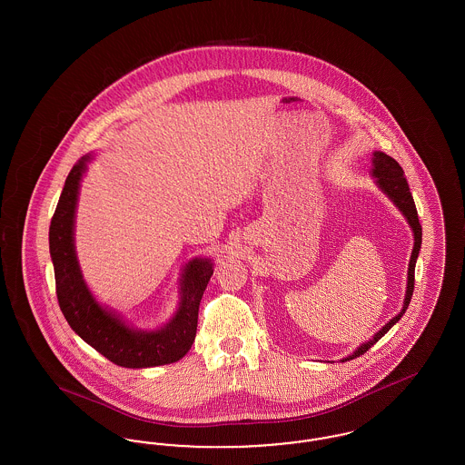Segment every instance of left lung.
<instances>
[{
  "label": "left lung",
  "instance_id": "1",
  "mask_svg": "<svg viewBox=\"0 0 465 465\" xmlns=\"http://www.w3.org/2000/svg\"><path fill=\"white\" fill-rule=\"evenodd\" d=\"M371 174L376 177V184L380 186V190L392 200L396 203L399 211L404 214V218L410 223L411 230H413V251H411V258H410V266H408V284H406V296H404V305L399 312L396 317H392L380 331L375 332V336L362 343L354 354L345 357L341 362L345 361H351L355 359L359 355L368 352L376 341L389 331L399 319L402 317V313L408 309L410 302H411V296H413V289H415V265H417V258H419V251H420L421 245V224L419 222V213H417V207H415V202L411 197V192H410V186H408V181L404 177V171L402 167L399 165L398 162L392 158V156L385 155L383 152H375L373 153V169H371Z\"/></svg>",
  "mask_w": 465,
  "mask_h": 465
}]
</instances>
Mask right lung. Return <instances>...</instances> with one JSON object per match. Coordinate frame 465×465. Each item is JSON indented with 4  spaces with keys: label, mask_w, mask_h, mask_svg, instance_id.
<instances>
[{
    "label": "right lung",
    "mask_w": 465,
    "mask_h": 465,
    "mask_svg": "<svg viewBox=\"0 0 465 465\" xmlns=\"http://www.w3.org/2000/svg\"><path fill=\"white\" fill-rule=\"evenodd\" d=\"M89 160L90 155L82 156L73 165L50 223L48 243L59 307L71 330L118 366L152 368L176 362L193 345L200 300L214 272L213 262L195 258L184 266L176 315L156 331L134 330L120 315L99 305L84 281L74 251V213Z\"/></svg>",
    "instance_id": "1"
}]
</instances>
